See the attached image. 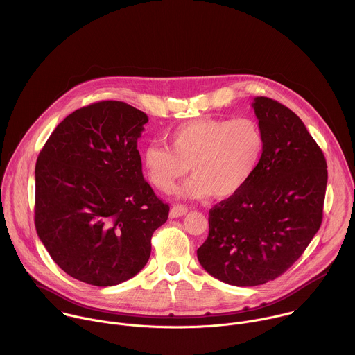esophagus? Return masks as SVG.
<instances>
[{"label": "esophagus", "mask_w": 355, "mask_h": 355, "mask_svg": "<svg viewBox=\"0 0 355 355\" xmlns=\"http://www.w3.org/2000/svg\"><path fill=\"white\" fill-rule=\"evenodd\" d=\"M187 211H189V207H187V206H184V205H175V206H172V209H171V211H169V217H171V218L182 217V216H184Z\"/></svg>", "instance_id": "obj_1"}]
</instances>
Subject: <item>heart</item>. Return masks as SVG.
Listing matches in <instances>:
<instances>
[{"label":"heart","mask_w":355,"mask_h":355,"mask_svg":"<svg viewBox=\"0 0 355 355\" xmlns=\"http://www.w3.org/2000/svg\"><path fill=\"white\" fill-rule=\"evenodd\" d=\"M169 146L150 145L144 168L153 186L171 193L189 171L194 178L180 194L187 198H225L242 190L259 168L265 138L253 119H197L169 134Z\"/></svg>","instance_id":"obj_1"}]
</instances>
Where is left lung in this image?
Wrapping results in <instances>:
<instances>
[{
    "label": "left lung",
    "instance_id": "left-lung-1",
    "mask_svg": "<svg viewBox=\"0 0 355 355\" xmlns=\"http://www.w3.org/2000/svg\"><path fill=\"white\" fill-rule=\"evenodd\" d=\"M265 138L259 168L236 194L209 211V235L197 257L213 277L253 287L283 275L322 221L328 171L302 120L287 106L255 97Z\"/></svg>",
    "mask_w": 355,
    "mask_h": 355
}]
</instances>
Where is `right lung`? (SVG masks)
Masks as SVG:
<instances>
[{
	"label": "right lung",
	"mask_w": 355,
	"mask_h": 355,
	"mask_svg": "<svg viewBox=\"0 0 355 355\" xmlns=\"http://www.w3.org/2000/svg\"><path fill=\"white\" fill-rule=\"evenodd\" d=\"M149 121L121 101L67 116L35 165V228L53 261L83 283L120 284L148 263L169 206L144 179L138 139Z\"/></svg>",
	"instance_id": "add662e5"
}]
</instances>
